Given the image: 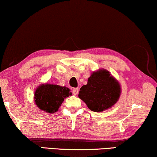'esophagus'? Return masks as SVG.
Here are the masks:
<instances>
[{
    "mask_svg": "<svg viewBox=\"0 0 157 157\" xmlns=\"http://www.w3.org/2000/svg\"><path fill=\"white\" fill-rule=\"evenodd\" d=\"M72 91H73V94H74V95L76 96L78 93V89H77V88H75V89H73Z\"/></svg>",
    "mask_w": 157,
    "mask_h": 157,
    "instance_id": "1",
    "label": "esophagus"
}]
</instances>
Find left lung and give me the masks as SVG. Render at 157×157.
Returning a JSON list of instances; mask_svg holds the SVG:
<instances>
[{
	"instance_id": "left-lung-1",
	"label": "left lung",
	"mask_w": 157,
	"mask_h": 157,
	"mask_svg": "<svg viewBox=\"0 0 157 157\" xmlns=\"http://www.w3.org/2000/svg\"><path fill=\"white\" fill-rule=\"evenodd\" d=\"M121 85L109 71L100 68L92 73L86 85L80 89L78 98L90 110L101 112L110 109L119 99Z\"/></svg>"
}]
</instances>
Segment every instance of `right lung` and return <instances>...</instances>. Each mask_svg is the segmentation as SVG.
<instances>
[{"mask_svg": "<svg viewBox=\"0 0 157 157\" xmlns=\"http://www.w3.org/2000/svg\"><path fill=\"white\" fill-rule=\"evenodd\" d=\"M71 90L66 86L43 83L36 88L34 101L36 106L46 113H53L59 110L64 98L72 95Z\"/></svg>", "mask_w": 157, "mask_h": 157, "instance_id": "obj_1", "label": "right lung"}]
</instances>
